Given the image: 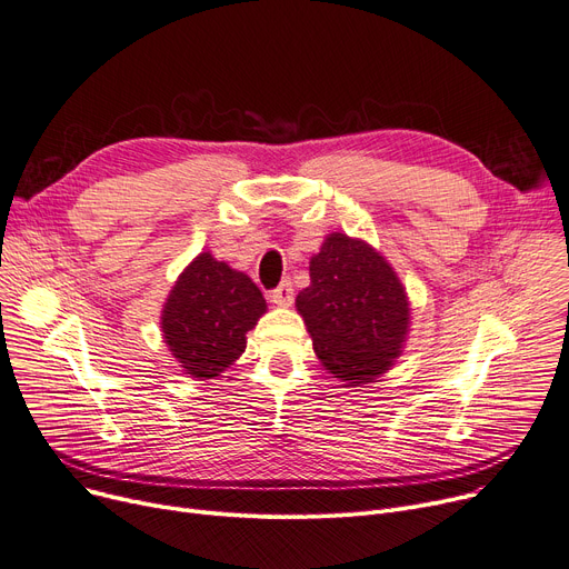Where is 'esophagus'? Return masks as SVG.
Listing matches in <instances>:
<instances>
[{"label":"esophagus","mask_w":569,"mask_h":569,"mask_svg":"<svg viewBox=\"0 0 569 569\" xmlns=\"http://www.w3.org/2000/svg\"><path fill=\"white\" fill-rule=\"evenodd\" d=\"M270 299H272V305H277V307H290L292 299H295L292 283L286 279L277 290L270 292Z\"/></svg>","instance_id":"esophagus-1"}]
</instances>
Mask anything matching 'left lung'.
Here are the masks:
<instances>
[{"label": "left lung", "instance_id": "1", "mask_svg": "<svg viewBox=\"0 0 569 569\" xmlns=\"http://www.w3.org/2000/svg\"><path fill=\"white\" fill-rule=\"evenodd\" d=\"M311 286L295 299L322 368L346 387L375 382L396 366L411 305L393 264L361 238L333 231L309 260Z\"/></svg>", "mask_w": 569, "mask_h": 569}]
</instances>
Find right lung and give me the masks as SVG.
<instances>
[{"label":"right lung","mask_w":569,"mask_h":569,"mask_svg":"<svg viewBox=\"0 0 569 569\" xmlns=\"http://www.w3.org/2000/svg\"><path fill=\"white\" fill-rule=\"evenodd\" d=\"M264 313L268 301L244 272L201 251L169 290L160 327L182 375L206 382L236 366Z\"/></svg>","instance_id":"add662e5"}]
</instances>
